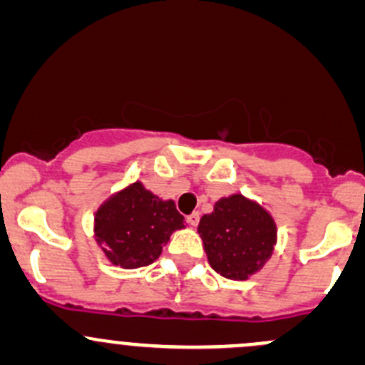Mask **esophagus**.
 Listing matches in <instances>:
<instances>
[{
  "label": "esophagus",
  "instance_id": "esophagus-1",
  "mask_svg": "<svg viewBox=\"0 0 365 365\" xmlns=\"http://www.w3.org/2000/svg\"><path fill=\"white\" fill-rule=\"evenodd\" d=\"M199 220H201V215L197 213V211H194V213H190L189 216H187V222L190 223L192 227H195L199 223Z\"/></svg>",
  "mask_w": 365,
  "mask_h": 365
}]
</instances>
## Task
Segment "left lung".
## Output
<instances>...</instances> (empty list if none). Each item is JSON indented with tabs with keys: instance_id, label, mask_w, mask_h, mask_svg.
Returning <instances> with one entry per match:
<instances>
[{
	"instance_id": "8db88e82",
	"label": "left lung",
	"mask_w": 365,
	"mask_h": 365,
	"mask_svg": "<svg viewBox=\"0 0 365 365\" xmlns=\"http://www.w3.org/2000/svg\"><path fill=\"white\" fill-rule=\"evenodd\" d=\"M210 265L223 277L246 280L274 253L277 227L268 211L241 194L220 199L199 222Z\"/></svg>"
}]
</instances>
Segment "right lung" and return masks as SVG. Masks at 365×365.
<instances>
[{
	"label": "right lung",
	"instance_id": "obj_1",
	"mask_svg": "<svg viewBox=\"0 0 365 365\" xmlns=\"http://www.w3.org/2000/svg\"><path fill=\"white\" fill-rule=\"evenodd\" d=\"M183 220L173 201H163L135 182L98 207L95 237L114 265L147 267L159 258L170 235L185 227Z\"/></svg>",
	"mask_w": 365,
	"mask_h": 365
}]
</instances>
